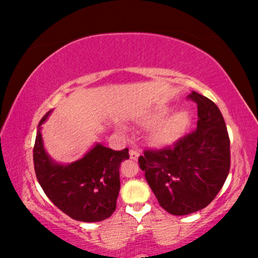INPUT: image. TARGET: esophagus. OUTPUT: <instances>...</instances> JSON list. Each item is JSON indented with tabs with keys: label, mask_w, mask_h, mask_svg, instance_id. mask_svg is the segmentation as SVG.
<instances>
[{
	"label": "esophagus",
	"mask_w": 258,
	"mask_h": 258,
	"mask_svg": "<svg viewBox=\"0 0 258 258\" xmlns=\"http://www.w3.org/2000/svg\"><path fill=\"white\" fill-rule=\"evenodd\" d=\"M129 155H130V158H132V160H134V161H136L137 158H139V153H137L136 150H134V149H132L129 151Z\"/></svg>",
	"instance_id": "obj_1"
}]
</instances>
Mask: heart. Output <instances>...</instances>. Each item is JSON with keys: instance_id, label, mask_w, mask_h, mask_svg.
Here are the masks:
<instances>
[{"instance_id": "heart-1", "label": "heart", "mask_w": 258, "mask_h": 258, "mask_svg": "<svg viewBox=\"0 0 258 258\" xmlns=\"http://www.w3.org/2000/svg\"><path fill=\"white\" fill-rule=\"evenodd\" d=\"M170 107L157 104L141 115L137 123L149 128V141L157 147H168L174 144L190 124V115L184 109H178L168 114Z\"/></svg>"}]
</instances>
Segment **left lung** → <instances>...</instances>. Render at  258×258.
Listing matches in <instances>:
<instances>
[{"label":"left lung","instance_id":"left-lung-1","mask_svg":"<svg viewBox=\"0 0 258 258\" xmlns=\"http://www.w3.org/2000/svg\"><path fill=\"white\" fill-rule=\"evenodd\" d=\"M197 129L160 150H146L140 168L160 206L169 214L196 213L211 203L230 169V141L220 109L196 91Z\"/></svg>","mask_w":258,"mask_h":258}]
</instances>
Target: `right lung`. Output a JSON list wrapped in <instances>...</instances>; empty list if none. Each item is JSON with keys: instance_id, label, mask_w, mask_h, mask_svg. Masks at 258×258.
Wrapping results in <instances>:
<instances>
[{"instance_id": "add662e5", "label": "right lung", "mask_w": 258, "mask_h": 258, "mask_svg": "<svg viewBox=\"0 0 258 258\" xmlns=\"http://www.w3.org/2000/svg\"><path fill=\"white\" fill-rule=\"evenodd\" d=\"M38 124L34 146L37 181L49 200L69 217L81 222H100L116 209L119 192V165L129 158L128 148L115 151L96 143L82 158L62 164L49 156Z\"/></svg>"}]
</instances>
